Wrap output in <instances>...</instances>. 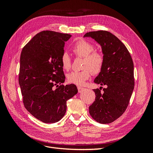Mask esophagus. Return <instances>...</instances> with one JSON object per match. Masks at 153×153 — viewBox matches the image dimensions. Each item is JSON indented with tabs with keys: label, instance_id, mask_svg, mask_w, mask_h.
<instances>
[{
	"label": "esophagus",
	"instance_id": "obj_1",
	"mask_svg": "<svg viewBox=\"0 0 153 153\" xmlns=\"http://www.w3.org/2000/svg\"><path fill=\"white\" fill-rule=\"evenodd\" d=\"M83 90H84V88H83V87H79V86L78 87V92H81Z\"/></svg>",
	"mask_w": 153,
	"mask_h": 153
}]
</instances>
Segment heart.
Returning a JSON list of instances; mask_svg holds the SVG:
<instances>
[{
    "label": "heart",
    "mask_w": 153,
    "mask_h": 153,
    "mask_svg": "<svg viewBox=\"0 0 153 153\" xmlns=\"http://www.w3.org/2000/svg\"><path fill=\"white\" fill-rule=\"evenodd\" d=\"M94 50V46L85 40H79L74 44L71 48L72 52L76 57L84 58L83 62V68L84 69L80 71H75L69 73L67 79L69 83L82 85L90 78L91 72L97 75L102 70L105 61L104 56L102 53ZM61 64L65 71H69L71 67V58L66 52L61 55Z\"/></svg>",
    "instance_id": "b5f03b06"
}]
</instances>
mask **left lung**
Returning a JSON list of instances; mask_svg holds the SVG:
<instances>
[{
  "instance_id": "obj_1",
  "label": "left lung",
  "mask_w": 153,
  "mask_h": 153,
  "mask_svg": "<svg viewBox=\"0 0 153 153\" xmlns=\"http://www.w3.org/2000/svg\"><path fill=\"white\" fill-rule=\"evenodd\" d=\"M84 37H91L101 46L105 61L94 82L106 85L103 93L93 90L96 97L89 114L99 123H111L123 114L131 98L135 85L133 60L125 45L110 32L92 31Z\"/></svg>"
}]
</instances>
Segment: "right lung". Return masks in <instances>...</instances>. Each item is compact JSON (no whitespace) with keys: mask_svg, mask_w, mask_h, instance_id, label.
Instances as JSON below:
<instances>
[{"mask_svg":"<svg viewBox=\"0 0 153 153\" xmlns=\"http://www.w3.org/2000/svg\"><path fill=\"white\" fill-rule=\"evenodd\" d=\"M71 37L54 31L40 32L20 55L18 82L23 102L30 114L45 123L60 121L65 115L66 101L78 92L75 85L62 84L65 76L61 57Z\"/></svg>","mask_w":153,"mask_h":153,"instance_id":"obj_1","label":"right lung"}]
</instances>
